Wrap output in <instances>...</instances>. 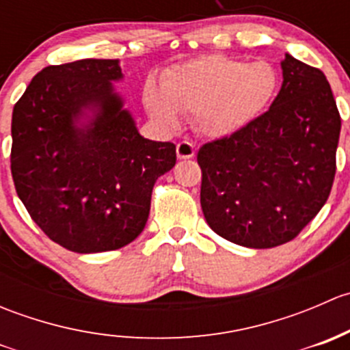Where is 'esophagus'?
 <instances>
[{
    "label": "esophagus",
    "instance_id": "esophagus-1",
    "mask_svg": "<svg viewBox=\"0 0 350 350\" xmlns=\"http://www.w3.org/2000/svg\"><path fill=\"white\" fill-rule=\"evenodd\" d=\"M195 152V146H193L191 142H188V140H183V142H179L178 146H176V154H178L179 159H191Z\"/></svg>",
    "mask_w": 350,
    "mask_h": 350
}]
</instances>
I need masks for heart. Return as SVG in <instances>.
I'll use <instances>...</instances> for the list:
<instances>
[{"label":"heart","instance_id":"b5f03b06","mask_svg":"<svg viewBox=\"0 0 350 350\" xmlns=\"http://www.w3.org/2000/svg\"><path fill=\"white\" fill-rule=\"evenodd\" d=\"M278 72L269 62L247 64L227 55H204L172 67L161 90L146 88V107L165 129L179 125V111L196 115L210 135L242 129L266 109L278 90Z\"/></svg>","mask_w":350,"mask_h":350}]
</instances>
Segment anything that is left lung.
<instances>
[{"label": "left lung", "mask_w": 350, "mask_h": 350, "mask_svg": "<svg viewBox=\"0 0 350 350\" xmlns=\"http://www.w3.org/2000/svg\"><path fill=\"white\" fill-rule=\"evenodd\" d=\"M266 113L198 150L211 230L250 249L296 237L330 195L340 115L325 74L286 54Z\"/></svg>", "instance_id": "left-lung-1"}]
</instances>
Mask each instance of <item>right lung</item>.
I'll return each instance as SVG.
<instances>
[{
	"mask_svg": "<svg viewBox=\"0 0 350 350\" xmlns=\"http://www.w3.org/2000/svg\"><path fill=\"white\" fill-rule=\"evenodd\" d=\"M118 59H83L42 69L16 101L12 176L31 220L79 254L135 241L149 218L157 178L176 146L144 139L113 81Z\"/></svg>",
	"mask_w": 350,
	"mask_h": 350,
	"instance_id": "add662e5",
	"label": "right lung"
}]
</instances>
